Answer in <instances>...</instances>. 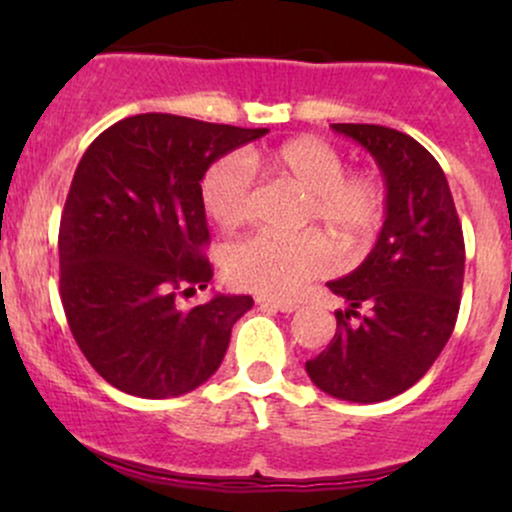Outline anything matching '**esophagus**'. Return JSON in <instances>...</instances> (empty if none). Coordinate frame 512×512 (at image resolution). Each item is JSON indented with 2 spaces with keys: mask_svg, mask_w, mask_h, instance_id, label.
Instances as JSON below:
<instances>
[{
  "mask_svg": "<svg viewBox=\"0 0 512 512\" xmlns=\"http://www.w3.org/2000/svg\"><path fill=\"white\" fill-rule=\"evenodd\" d=\"M257 305H262V308H274L279 310V313H293V310H298L296 301H279V298L269 296H257Z\"/></svg>",
  "mask_w": 512,
  "mask_h": 512,
  "instance_id": "1",
  "label": "esophagus"
}]
</instances>
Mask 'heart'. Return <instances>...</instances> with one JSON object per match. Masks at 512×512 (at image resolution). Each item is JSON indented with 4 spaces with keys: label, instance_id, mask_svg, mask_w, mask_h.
<instances>
[{
    "label": "heart",
    "instance_id": "b5f03b06",
    "mask_svg": "<svg viewBox=\"0 0 512 512\" xmlns=\"http://www.w3.org/2000/svg\"><path fill=\"white\" fill-rule=\"evenodd\" d=\"M252 168L269 178L286 180L305 195L301 223H317L339 248L363 250L383 226L387 190L383 180L368 170H347L344 158L317 137H296L274 149L252 154ZM199 197L207 216L221 228H233L248 216L252 173L236 154L216 158L202 175ZM332 248L317 233L281 238L272 233L231 245L226 274L240 289L269 298H286L303 289L315 276L330 272Z\"/></svg>",
    "mask_w": 512,
    "mask_h": 512
}]
</instances>
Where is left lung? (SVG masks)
Here are the masks:
<instances>
[{
	"label": "left lung",
	"instance_id": "left-lung-1",
	"mask_svg": "<svg viewBox=\"0 0 512 512\" xmlns=\"http://www.w3.org/2000/svg\"><path fill=\"white\" fill-rule=\"evenodd\" d=\"M375 158L387 214L361 267L330 281L349 308L337 332L305 363L327 395L373 404L419 383L455 330L464 279V238L438 161L409 134L383 125H332Z\"/></svg>",
	"mask_w": 512,
	"mask_h": 512
}]
</instances>
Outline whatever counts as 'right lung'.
I'll return each mask as SVG.
<instances>
[{"label":"right lung","instance_id":"add662e5","mask_svg":"<svg viewBox=\"0 0 512 512\" xmlns=\"http://www.w3.org/2000/svg\"><path fill=\"white\" fill-rule=\"evenodd\" d=\"M269 129L132 115L93 139L60 221V296L81 354L117 390L166 399L207 383L250 296L190 310L214 269L199 185L216 158Z\"/></svg>","mask_w":512,"mask_h":512}]
</instances>
